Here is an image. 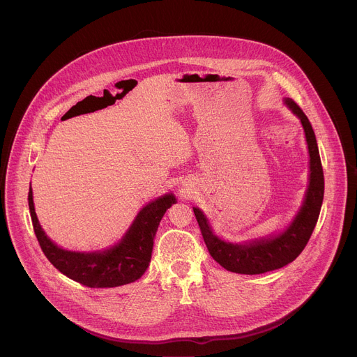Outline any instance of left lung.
I'll list each match as a JSON object with an SVG mask.
<instances>
[{
  "instance_id": "left-lung-1",
  "label": "left lung",
  "mask_w": 357,
  "mask_h": 357,
  "mask_svg": "<svg viewBox=\"0 0 357 357\" xmlns=\"http://www.w3.org/2000/svg\"><path fill=\"white\" fill-rule=\"evenodd\" d=\"M283 102L300 120L309 151L307 188L303 202H301V206L291 218V222L279 233L234 243L217 236L207 215L199 207H193L202 236L211 257L226 270L233 273L261 274L291 263L306 248L320 214L324 195V177L316 135L309 119L301 112V108L287 97L283 98Z\"/></svg>"
}]
</instances>
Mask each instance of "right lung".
<instances>
[{"mask_svg":"<svg viewBox=\"0 0 357 357\" xmlns=\"http://www.w3.org/2000/svg\"><path fill=\"white\" fill-rule=\"evenodd\" d=\"M176 203L173 193L162 195L137 213L128 230L114 245L96 252H73L60 248L45 234L36 214L31 184L29 191L31 220L44 255L67 278L87 287H117L139 280L150 264L161 218Z\"/></svg>","mask_w":357,"mask_h":357,"instance_id":"add662e5","label":"right lung"}]
</instances>
